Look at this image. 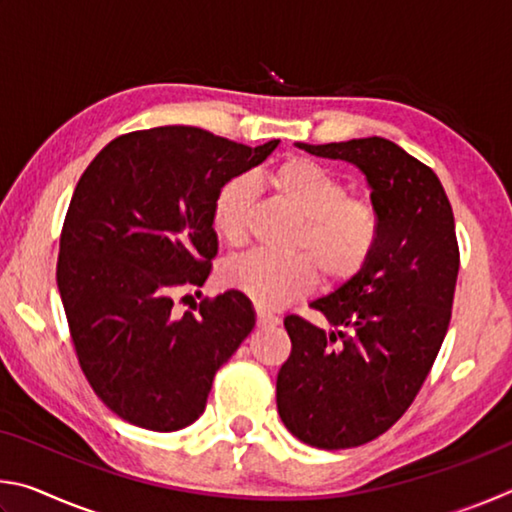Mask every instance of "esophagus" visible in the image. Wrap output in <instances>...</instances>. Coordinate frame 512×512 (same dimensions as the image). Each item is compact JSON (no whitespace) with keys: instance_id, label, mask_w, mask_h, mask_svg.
I'll return each instance as SVG.
<instances>
[{"instance_id":"esophagus-1","label":"esophagus","mask_w":512,"mask_h":512,"mask_svg":"<svg viewBox=\"0 0 512 512\" xmlns=\"http://www.w3.org/2000/svg\"><path fill=\"white\" fill-rule=\"evenodd\" d=\"M275 325H280V318L268 314V311L257 309V327H275Z\"/></svg>"}]
</instances>
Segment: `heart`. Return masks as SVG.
<instances>
[{"instance_id":"b5f03b06","label":"heart","mask_w":512,"mask_h":512,"mask_svg":"<svg viewBox=\"0 0 512 512\" xmlns=\"http://www.w3.org/2000/svg\"><path fill=\"white\" fill-rule=\"evenodd\" d=\"M273 192L300 216L291 239L296 255H241L223 266V280L262 309H277L307 296L318 275L341 287L370 264L381 239V214L366 196L309 158H287L268 173ZM257 207V185L248 173L225 180L212 201V225L228 246H244Z\"/></svg>"}]
</instances>
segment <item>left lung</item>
<instances>
[{"label":"left lung","instance_id":"obj_1","mask_svg":"<svg viewBox=\"0 0 512 512\" xmlns=\"http://www.w3.org/2000/svg\"><path fill=\"white\" fill-rule=\"evenodd\" d=\"M298 146L366 173L381 239L354 280L311 302L336 332L284 318L277 413L311 447H359L402 418L445 341L461 264L454 212L433 169L384 137Z\"/></svg>","mask_w":512,"mask_h":512}]
</instances>
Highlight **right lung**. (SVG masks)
<instances>
[{"instance_id":"1","label":"right lung","mask_w":512,"mask_h":512,"mask_svg":"<svg viewBox=\"0 0 512 512\" xmlns=\"http://www.w3.org/2000/svg\"><path fill=\"white\" fill-rule=\"evenodd\" d=\"M277 142L250 149L196 126H158L115 137L83 171L56 280L83 375L121 420L162 433L196 422L216 370L255 327L235 289L183 316L173 302L212 271L219 187Z\"/></svg>"}]
</instances>
